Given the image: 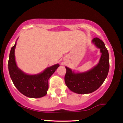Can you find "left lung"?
<instances>
[{
    "mask_svg": "<svg viewBox=\"0 0 123 123\" xmlns=\"http://www.w3.org/2000/svg\"><path fill=\"white\" fill-rule=\"evenodd\" d=\"M92 42L100 49L102 53L97 66L84 73H74L66 66L65 82L70 91L79 94H90L99 88L108 76L109 69V53L104 42L98 37L93 39Z\"/></svg>",
    "mask_w": 123,
    "mask_h": 123,
    "instance_id": "left-lung-1",
    "label": "left lung"
}]
</instances>
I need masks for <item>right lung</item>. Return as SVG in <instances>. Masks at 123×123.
Instances as JSON below:
<instances>
[{"label":"right lung","mask_w":123,"mask_h":123,"mask_svg":"<svg viewBox=\"0 0 123 123\" xmlns=\"http://www.w3.org/2000/svg\"><path fill=\"white\" fill-rule=\"evenodd\" d=\"M16 43L11 49L8 66L10 76L18 91L29 98H41L47 94L49 89V79L60 65L56 64L47 68L43 72L35 75L24 73L17 66L15 60Z\"/></svg>","instance_id":"obj_1"}]
</instances>
